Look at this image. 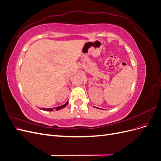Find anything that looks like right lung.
<instances>
[{"instance_id":"right-lung-1","label":"right lung","mask_w":161,"mask_h":161,"mask_svg":"<svg viewBox=\"0 0 161 161\" xmlns=\"http://www.w3.org/2000/svg\"><path fill=\"white\" fill-rule=\"evenodd\" d=\"M68 103H69V102L67 101L64 105L59 106V107H57V108H54L53 109H52V108H49V109H48V108H47V109H46V108H41V109L44 110V111H53V109H55V110L58 111V110H60V109H63V108H64L65 107L68 105Z\"/></svg>"}]
</instances>
